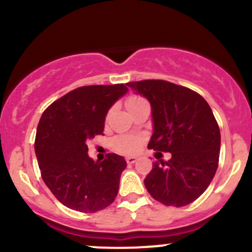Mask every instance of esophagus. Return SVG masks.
I'll list each match as a JSON object with an SVG mask.
<instances>
[{
	"mask_svg": "<svg viewBox=\"0 0 252 252\" xmlns=\"http://www.w3.org/2000/svg\"><path fill=\"white\" fill-rule=\"evenodd\" d=\"M126 163H128V164H133V163H135L136 161H138V157L128 156V157H126Z\"/></svg>",
	"mask_w": 252,
	"mask_h": 252,
	"instance_id": "esophagus-1",
	"label": "esophagus"
}]
</instances>
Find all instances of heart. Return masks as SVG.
I'll use <instances>...</instances> for the list:
<instances>
[{"label": "heart", "instance_id": "heart-1", "mask_svg": "<svg viewBox=\"0 0 252 252\" xmlns=\"http://www.w3.org/2000/svg\"><path fill=\"white\" fill-rule=\"evenodd\" d=\"M142 102H146V101L139 96H130L126 101V107H128V110H131ZM141 142L142 139L139 136H121L114 141V147L122 154H135L140 149Z\"/></svg>", "mask_w": 252, "mask_h": 252}]
</instances>
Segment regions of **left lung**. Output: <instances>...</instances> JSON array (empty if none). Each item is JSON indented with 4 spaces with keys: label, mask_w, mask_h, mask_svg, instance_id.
<instances>
[{
    "label": "left lung",
    "mask_w": 252,
    "mask_h": 252,
    "mask_svg": "<svg viewBox=\"0 0 252 252\" xmlns=\"http://www.w3.org/2000/svg\"><path fill=\"white\" fill-rule=\"evenodd\" d=\"M126 85L151 105L154 133L149 149L171 152L168 162H155L144 183L157 201L182 207L207 189L218 167L220 133L210 105L201 95L164 80Z\"/></svg>",
    "instance_id": "1"
}]
</instances>
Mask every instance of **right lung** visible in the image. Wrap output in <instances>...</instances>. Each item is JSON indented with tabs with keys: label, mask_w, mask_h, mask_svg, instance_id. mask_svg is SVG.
I'll use <instances>...</instances> for the list:
<instances>
[{
	"label": "right lung",
	"mask_w": 252,
	"mask_h": 252,
	"mask_svg": "<svg viewBox=\"0 0 252 252\" xmlns=\"http://www.w3.org/2000/svg\"><path fill=\"white\" fill-rule=\"evenodd\" d=\"M126 93L124 84L81 86L51 103L40 118L35 154L41 177L70 210L97 212L118 194L124 157L108 154L105 161L95 162L86 141L103 133L108 111Z\"/></svg>",
	"instance_id": "add662e5"
}]
</instances>
